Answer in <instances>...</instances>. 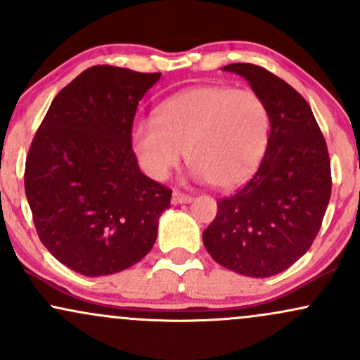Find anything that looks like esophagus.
Returning a JSON list of instances; mask_svg holds the SVG:
<instances>
[{"mask_svg": "<svg viewBox=\"0 0 360 360\" xmlns=\"http://www.w3.org/2000/svg\"><path fill=\"white\" fill-rule=\"evenodd\" d=\"M193 198L189 196V194L186 193H181V191H174L172 193V203L174 205H183V203H189Z\"/></svg>", "mask_w": 360, "mask_h": 360, "instance_id": "obj_1", "label": "esophagus"}]
</instances>
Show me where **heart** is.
<instances>
[{
    "label": "heart",
    "mask_w": 360,
    "mask_h": 360,
    "mask_svg": "<svg viewBox=\"0 0 360 360\" xmlns=\"http://www.w3.org/2000/svg\"><path fill=\"white\" fill-rule=\"evenodd\" d=\"M269 135V110L257 93L210 84L160 103L155 120H140L131 128V147L154 179H166L186 152L194 179L232 189L255 174Z\"/></svg>",
    "instance_id": "obj_1"
}]
</instances>
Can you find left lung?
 Masks as SVG:
<instances>
[{"label":"left lung","mask_w":360,"mask_h":360,"mask_svg":"<svg viewBox=\"0 0 360 360\" xmlns=\"http://www.w3.org/2000/svg\"><path fill=\"white\" fill-rule=\"evenodd\" d=\"M267 105L271 135L254 177L218 201L203 232L210 255L226 269L269 278L304 255L320 232L332 172L326 142L303 96L281 77L255 64H229Z\"/></svg>","instance_id":"8db88e82"}]
</instances>
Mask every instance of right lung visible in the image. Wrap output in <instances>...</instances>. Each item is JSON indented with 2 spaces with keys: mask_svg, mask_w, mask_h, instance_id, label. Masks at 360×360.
I'll return each mask as SVG.
<instances>
[{
  "mask_svg": "<svg viewBox=\"0 0 360 360\" xmlns=\"http://www.w3.org/2000/svg\"><path fill=\"white\" fill-rule=\"evenodd\" d=\"M160 72L93 65L53 98L25 164L37 233L59 262L96 278L154 247L172 191L142 174L131 150L139 101Z\"/></svg>",
  "mask_w": 360,
  "mask_h": 360,
  "instance_id": "add662e5",
  "label": "right lung"
}]
</instances>
